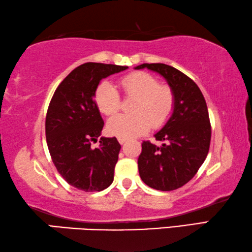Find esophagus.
Listing matches in <instances>:
<instances>
[{
	"instance_id": "34e87169",
	"label": "esophagus",
	"mask_w": 252,
	"mask_h": 252,
	"mask_svg": "<svg viewBox=\"0 0 252 252\" xmlns=\"http://www.w3.org/2000/svg\"><path fill=\"white\" fill-rule=\"evenodd\" d=\"M118 140L120 142V145H123V143L126 142V139H125V138H118Z\"/></svg>"
}]
</instances>
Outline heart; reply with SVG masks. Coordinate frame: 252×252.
Returning <instances> with one entry per match:
<instances>
[{
    "label": "heart",
    "mask_w": 252,
    "mask_h": 252,
    "mask_svg": "<svg viewBox=\"0 0 252 252\" xmlns=\"http://www.w3.org/2000/svg\"><path fill=\"white\" fill-rule=\"evenodd\" d=\"M120 85L126 96L135 97L133 114H118L107 121L109 133L119 138H135L145 134L151 126L160 127L173 113L175 95L167 85H159L158 79L146 71H134L121 78ZM99 112L113 115L121 106L119 92L109 82H101L94 93Z\"/></svg>",
    "instance_id": "b5f03b06"
}]
</instances>
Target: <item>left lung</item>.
Wrapping results in <instances>:
<instances>
[{"label":"left lung","instance_id":"left-lung-1","mask_svg":"<svg viewBox=\"0 0 252 252\" xmlns=\"http://www.w3.org/2000/svg\"><path fill=\"white\" fill-rule=\"evenodd\" d=\"M134 68L161 75L175 95L173 114L155 134L162 145L142 142L139 175L151 189H177L195 176L209 154L211 123L205 98L193 79L169 65L142 63Z\"/></svg>","mask_w":252,"mask_h":252}]
</instances>
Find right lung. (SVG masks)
<instances>
[{
    "mask_svg": "<svg viewBox=\"0 0 252 252\" xmlns=\"http://www.w3.org/2000/svg\"><path fill=\"white\" fill-rule=\"evenodd\" d=\"M126 66L86 63L76 67L59 84L46 117V139L54 165L75 189L101 191L114 178L121 146L117 138H99L103 119L94 93L103 78L126 70Z\"/></svg>",
    "mask_w": 252,
    "mask_h": 252,
    "instance_id": "add662e5",
    "label": "right lung"
}]
</instances>
